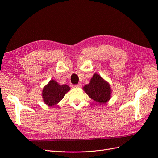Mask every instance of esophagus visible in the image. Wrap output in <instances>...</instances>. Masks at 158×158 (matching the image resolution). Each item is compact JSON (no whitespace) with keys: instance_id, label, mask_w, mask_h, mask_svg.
<instances>
[{"instance_id":"34e87169","label":"esophagus","mask_w":158,"mask_h":158,"mask_svg":"<svg viewBox=\"0 0 158 158\" xmlns=\"http://www.w3.org/2000/svg\"><path fill=\"white\" fill-rule=\"evenodd\" d=\"M73 88H80L81 87V84H74L73 85Z\"/></svg>"}]
</instances>
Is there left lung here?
I'll return each instance as SVG.
<instances>
[{"label":"left lung","instance_id":"1","mask_svg":"<svg viewBox=\"0 0 158 158\" xmlns=\"http://www.w3.org/2000/svg\"><path fill=\"white\" fill-rule=\"evenodd\" d=\"M84 90L90 98L99 104L106 103L111 98L109 84L97 74H94L89 84L84 87Z\"/></svg>","mask_w":158,"mask_h":158}]
</instances>
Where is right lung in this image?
<instances>
[{
    "instance_id": "obj_1",
    "label": "right lung",
    "mask_w": 158,
    "mask_h": 158,
    "mask_svg": "<svg viewBox=\"0 0 158 158\" xmlns=\"http://www.w3.org/2000/svg\"><path fill=\"white\" fill-rule=\"evenodd\" d=\"M69 90V85H60L56 81L52 80L43 89V99L45 104L49 106H53L64 98Z\"/></svg>"
}]
</instances>
